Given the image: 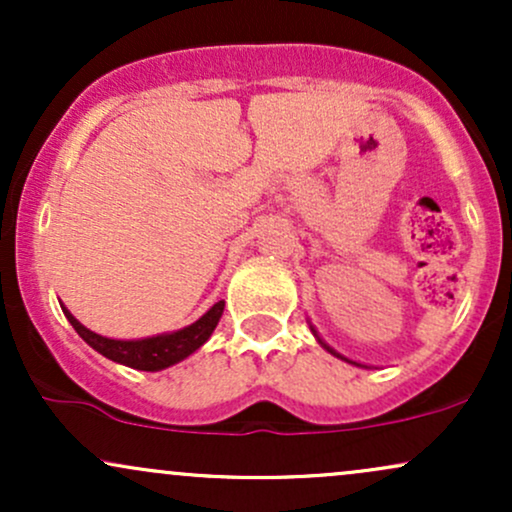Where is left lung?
<instances>
[{"label": "left lung", "instance_id": "obj_1", "mask_svg": "<svg viewBox=\"0 0 512 512\" xmlns=\"http://www.w3.org/2000/svg\"><path fill=\"white\" fill-rule=\"evenodd\" d=\"M310 332H313V334H315V339H317V342H320V346H322V349H327V351H330V354H332V356L342 358V361H346V363H351V366H361V368H368V366H363V363H356V361H351V358H346V356H342V354H339V351H334V349H332V346H330V344H327V342H325V339H322V337H320V334H317V330H315V327H313V325H310Z\"/></svg>", "mask_w": 512, "mask_h": 512}]
</instances>
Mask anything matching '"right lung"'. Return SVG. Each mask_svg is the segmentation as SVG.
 Wrapping results in <instances>:
<instances>
[{
	"label": "right lung",
	"instance_id": "right-lung-1",
	"mask_svg": "<svg viewBox=\"0 0 512 512\" xmlns=\"http://www.w3.org/2000/svg\"><path fill=\"white\" fill-rule=\"evenodd\" d=\"M223 305H226V301L214 303L207 313L199 317V320L192 322V325L182 327V330L154 334V337H144V339L103 337V334L91 332L88 327L81 325V322L76 320L64 305H62V313L69 322H72L76 334H79L91 349H96L98 354H103L105 358H110V361L115 363H122V366L137 368V370H151V373H156V370H163L168 366H175V363L185 361L187 356L195 354L199 346L207 344L211 332H214L216 325H219L223 315Z\"/></svg>",
	"mask_w": 512,
	"mask_h": 512
}]
</instances>
